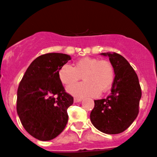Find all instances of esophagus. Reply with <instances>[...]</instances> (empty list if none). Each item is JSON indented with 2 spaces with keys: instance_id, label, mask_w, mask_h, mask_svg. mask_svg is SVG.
Instances as JSON below:
<instances>
[{
  "instance_id": "34e87169",
  "label": "esophagus",
  "mask_w": 157,
  "mask_h": 157,
  "mask_svg": "<svg viewBox=\"0 0 157 157\" xmlns=\"http://www.w3.org/2000/svg\"><path fill=\"white\" fill-rule=\"evenodd\" d=\"M82 100V98H77V97H75L74 100V103H78V102H80Z\"/></svg>"
}]
</instances>
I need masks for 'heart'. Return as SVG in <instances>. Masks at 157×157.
I'll use <instances>...</instances> for the list:
<instances>
[{
    "mask_svg": "<svg viewBox=\"0 0 157 157\" xmlns=\"http://www.w3.org/2000/svg\"><path fill=\"white\" fill-rule=\"evenodd\" d=\"M81 76L83 83L68 86L67 92L77 97H96L110 89L115 72L109 60L88 57L77 60L74 67L63 65L58 71L60 82L67 86L75 83Z\"/></svg>",
    "mask_w": 157,
    "mask_h": 157,
    "instance_id": "1",
    "label": "heart"
}]
</instances>
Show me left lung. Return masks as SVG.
Wrapping results in <instances>:
<instances>
[{
    "instance_id": "8db88e82",
    "label": "left lung",
    "mask_w": 157,
    "mask_h": 157,
    "mask_svg": "<svg viewBox=\"0 0 157 157\" xmlns=\"http://www.w3.org/2000/svg\"><path fill=\"white\" fill-rule=\"evenodd\" d=\"M107 56L115 72L110 95L94 100L90 121L98 130L117 134L127 130L139 113L142 92L139 79L129 62L117 53H102Z\"/></svg>"
}]
</instances>
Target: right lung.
Returning <instances> with one entry per match:
<instances>
[{
  "label": "right lung",
  "instance_id": "1",
  "mask_svg": "<svg viewBox=\"0 0 157 157\" xmlns=\"http://www.w3.org/2000/svg\"><path fill=\"white\" fill-rule=\"evenodd\" d=\"M71 59L60 53L39 56L20 82L17 112L26 131L39 140L57 137L67 124V108L74 97L65 92L58 71Z\"/></svg>",
  "mask_w": 157,
  "mask_h": 157
}]
</instances>
